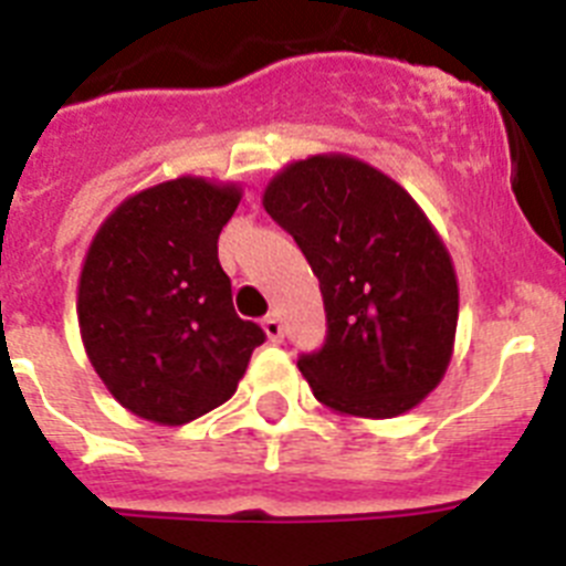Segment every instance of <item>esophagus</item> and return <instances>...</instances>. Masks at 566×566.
<instances>
[{"mask_svg": "<svg viewBox=\"0 0 566 566\" xmlns=\"http://www.w3.org/2000/svg\"><path fill=\"white\" fill-rule=\"evenodd\" d=\"M261 327H264V334H268V339L282 342L284 325H282V316H279V313H270V316H264Z\"/></svg>", "mask_w": 566, "mask_h": 566, "instance_id": "34e87169", "label": "esophagus"}]
</instances>
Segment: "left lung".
<instances>
[{
  "label": "left lung",
  "instance_id": "left-lung-1",
  "mask_svg": "<svg viewBox=\"0 0 566 566\" xmlns=\"http://www.w3.org/2000/svg\"><path fill=\"white\" fill-rule=\"evenodd\" d=\"M261 203L302 247L325 298V345L298 359L313 397L365 420L420 406L452 363L460 311L454 261L420 203L342 151L279 169Z\"/></svg>",
  "mask_w": 566,
  "mask_h": 566
}]
</instances>
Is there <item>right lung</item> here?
<instances>
[{"instance_id": "right-lung-1", "label": "right lung", "mask_w": 566, "mask_h": 566, "mask_svg": "<svg viewBox=\"0 0 566 566\" xmlns=\"http://www.w3.org/2000/svg\"><path fill=\"white\" fill-rule=\"evenodd\" d=\"M241 184L180 175L129 195L97 227L77 284L85 356L114 400L158 426L227 402L264 342L232 307L218 235Z\"/></svg>"}]
</instances>
